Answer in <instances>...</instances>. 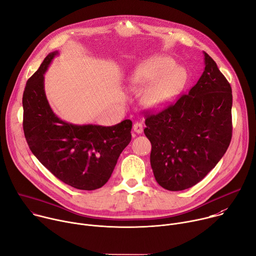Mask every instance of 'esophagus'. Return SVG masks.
I'll return each mask as SVG.
<instances>
[{
	"label": "esophagus",
	"mask_w": 256,
	"mask_h": 256,
	"mask_svg": "<svg viewBox=\"0 0 256 256\" xmlns=\"http://www.w3.org/2000/svg\"><path fill=\"white\" fill-rule=\"evenodd\" d=\"M132 128H134V132H136L138 134H142V130H144V128H142V126L140 124H138V122H136V124H134Z\"/></svg>",
	"instance_id": "obj_1"
}]
</instances>
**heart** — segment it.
Segmentation results:
<instances>
[{
    "label": "heart",
    "mask_w": 256,
    "mask_h": 256,
    "mask_svg": "<svg viewBox=\"0 0 256 256\" xmlns=\"http://www.w3.org/2000/svg\"><path fill=\"white\" fill-rule=\"evenodd\" d=\"M188 80L184 68L176 66L175 62L168 56H155L134 66L126 83L130 90L148 86L142 94V104L149 110L160 112L176 100Z\"/></svg>",
    "instance_id": "obj_1"
}]
</instances>
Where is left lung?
<instances>
[{"label":"left lung","instance_id":"left-lung-1","mask_svg":"<svg viewBox=\"0 0 256 256\" xmlns=\"http://www.w3.org/2000/svg\"><path fill=\"white\" fill-rule=\"evenodd\" d=\"M204 70L188 94L146 118L152 144L151 167L167 190L190 188L226 153L232 138V89L214 60L204 52Z\"/></svg>","mask_w":256,"mask_h":256}]
</instances>
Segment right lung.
<instances>
[{
    "mask_svg": "<svg viewBox=\"0 0 256 256\" xmlns=\"http://www.w3.org/2000/svg\"><path fill=\"white\" fill-rule=\"evenodd\" d=\"M58 50L46 56L23 93V130L33 155L56 178L77 190H94L110 178L132 140L130 120L112 126L74 124L60 120L48 103L44 74Z\"/></svg>",
    "mask_w": 256,
    "mask_h": 256,
    "instance_id": "right-lung-1",
    "label": "right lung"
}]
</instances>
